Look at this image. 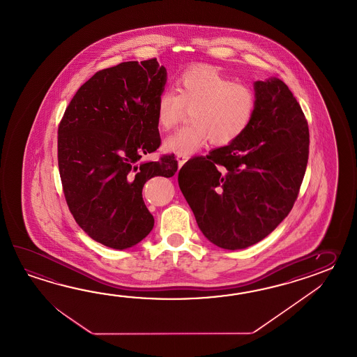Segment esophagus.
I'll return each mask as SVG.
<instances>
[{
    "instance_id": "34e87169",
    "label": "esophagus",
    "mask_w": 357,
    "mask_h": 357,
    "mask_svg": "<svg viewBox=\"0 0 357 357\" xmlns=\"http://www.w3.org/2000/svg\"><path fill=\"white\" fill-rule=\"evenodd\" d=\"M176 160H177V162H178V167H182V165H183L185 162H188V160H189V155L178 154V155L176 157Z\"/></svg>"
}]
</instances>
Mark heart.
<instances>
[{"label":"heart","instance_id":"obj_1","mask_svg":"<svg viewBox=\"0 0 357 357\" xmlns=\"http://www.w3.org/2000/svg\"><path fill=\"white\" fill-rule=\"evenodd\" d=\"M174 91H163L157 99L155 116L163 131L175 128L190 109L191 123L165 140V149L176 154H191L211 139L213 144L227 145L250 126L257 109V94L250 85L236 83L215 68H188L176 79Z\"/></svg>","mask_w":357,"mask_h":357}]
</instances>
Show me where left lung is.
Wrapping results in <instances>:
<instances>
[{"mask_svg": "<svg viewBox=\"0 0 357 357\" xmlns=\"http://www.w3.org/2000/svg\"><path fill=\"white\" fill-rule=\"evenodd\" d=\"M257 109L241 137L190 160L178 185L203 235L222 249H246L284 220L309 158V128L289 86L255 82Z\"/></svg>", "mask_w": 357, "mask_h": 357, "instance_id": "obj_1", "label": "left lung"}]
</instances>
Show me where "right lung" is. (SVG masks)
<instances>
[{
  "label": "right lung",
  "mask_w": 357,
  "mask_h": 357,
  "mask_svg": "<svg viewBox=\"0 0 357 357\" xmlns=\"http://www.w3.org/2000/svg\"><path fill=\"white\" fill-rule=\"evenodd\" d=\"M167 71L157 59L96 73L71 99L59 126V169L68 209L94 241L123 250L149 235L154 218L143 186L172 177L174 155L143 162L160 145L155 116Z\"/></svg>",
  "instance_id": "obj_1"
}]
</instances>
